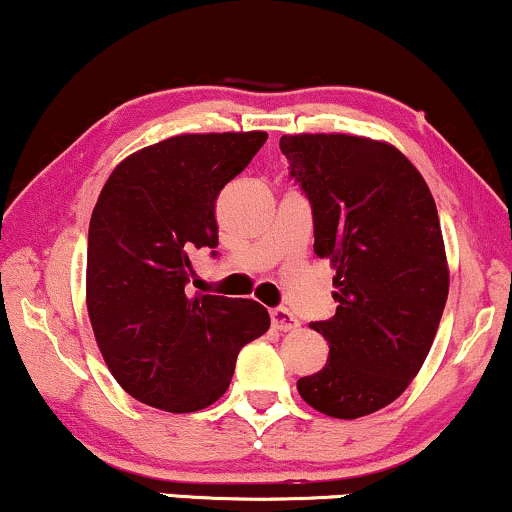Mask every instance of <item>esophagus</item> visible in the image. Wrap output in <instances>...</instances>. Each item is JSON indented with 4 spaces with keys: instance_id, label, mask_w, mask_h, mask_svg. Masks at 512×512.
<instances>
[{
    "instance_id": "obj_1",
    "label": "esophagus",
    "mask_w": 512,
    "mask_h": 512,
    "mask_svg": "<svg viewBox=\"0 0 512 512\" xmlns=\"http://www.w3.org/2000/svg\"><path fill=\"white\" fill-rule=\"evenodd\" d=\"M272 326L276 331H293L300 326V319L286 307H274L272 310Z\"/></svg>"
}]
</instances>
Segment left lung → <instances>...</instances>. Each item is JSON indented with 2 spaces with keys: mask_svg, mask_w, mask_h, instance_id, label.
<instances>
[{
  "mask_svg": "<svg viewBox=\"0 0 512 512\" xmlns=\"http://www.w3.org/2000/svg\"><path fill=\"white\" fill-rule=\"evenodd\" d=\"M279 147L312 205L315 252L336 269V315L310 324L329 341V360L298 391L324 415L357 420L408 389L434 343L448 298L439 212L389 143L300 133Z\"/></svg>",
  "mask_w": 512,
  "mask_h": 512,
  "instance_id": "obj_1",
  "label": "left lung"
}]
</instances>
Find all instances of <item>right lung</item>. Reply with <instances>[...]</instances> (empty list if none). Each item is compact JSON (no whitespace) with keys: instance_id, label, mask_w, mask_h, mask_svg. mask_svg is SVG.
I'll return each mask as SVG.
<instances>
[{"instance_id":"obj_1","label":"right lung","mask_w":512,"mask_h":512,"mask_svg":"<svg viewBox=\"0 0 512 512\" xmlns=\"http://www.w3.org/2000/svg\"><path fill=\"white\" fill-rule=\"evenodd\" d=\"M264 140V131L174 135L123 159L97 197L88 315L109 372L140 403L207 408L229 389L240 348L269 329L255 300L186 293L190 255L219 243L221 188Z\"/></svg>"}]
</instances>
